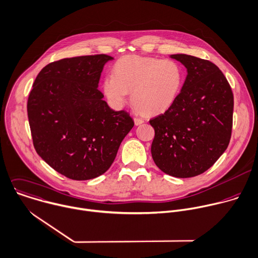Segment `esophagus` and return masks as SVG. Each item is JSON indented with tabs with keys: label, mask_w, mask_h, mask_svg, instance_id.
I'll use <instances>...</instances> for the list:
<instances>
[{
	"label": "esophagus",
	"mask_w": 258,
	"mask_h": 258,
	"mask_svg": "<svg viewBox=\"0 0 258 258\" xmlns=\"http://www.w3.org/2000/svg\"><path fill=\"white\" fill-rule=\"evenodd\" d=\"M144 121L142 120V119H140V118H134V123H135V125L136 126H138V125H140V124H142Z\"/></svg>",
	"instance_id": "34e87169"
}]
</instances>
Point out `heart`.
<instances>
[{
	"instance_id": "1",
	"label": "heart",
	"mask_w": 258,
	"mask_h": 258,
	"mask_svg": "<svg viewBox=\"0 0 258 258\" xmlns=\"http://www.w3.org/2000/svg\"><path fill=\"white\" fill-rule=\"evenodd\" d=\"M183 81V69L174 60L126 56L116 62L113 75L104 78L102 90L115 108L123 107L131 92L138 111L159 115L174 104Z\"/></svg>"
}]
</instances>
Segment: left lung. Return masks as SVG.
I'll return each instance as SVG.
<instances>
[{
  "label": "left lung",
  "instance_id": "left-lung-1",
  "mask_svg": "<svg viewBox=\"0 0 258 258\" xmlns=\"http://www.w3.org/2000/svg\"><path fill=\"white\" fill-rule=\"evenodd\" d=\"M187 69L174 104L149 121L153 162L164 173L190 178L209 170L227 149L232 133L234 96L214 63L185 54L170 56Z\"/></svg>",
  "mask_w": 258,
  "mask_h": 258
}]
</instances>
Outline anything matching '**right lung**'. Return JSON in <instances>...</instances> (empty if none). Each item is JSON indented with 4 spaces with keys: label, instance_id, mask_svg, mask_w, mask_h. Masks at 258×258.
Listing matches in <instances>:
<instances>
[{
    "label": "right lung",
    "instance_id": "1",
    "mask_svg": "<svg viewBox=\"0 0 258 258\" xmlns=\"http://www.w3.org/2000/svg\"><path fill=\"white\" fill-rule=\"evenodd\" d=\"M108 55L62 59L36 76L27 101L34 148L58 173L90 180L112 166L121 142L134 126L125 111L115 112L98 81Z\"/></svg>",
    "mask_w": 258,
    "mask_h": 258
}]
</instances>
